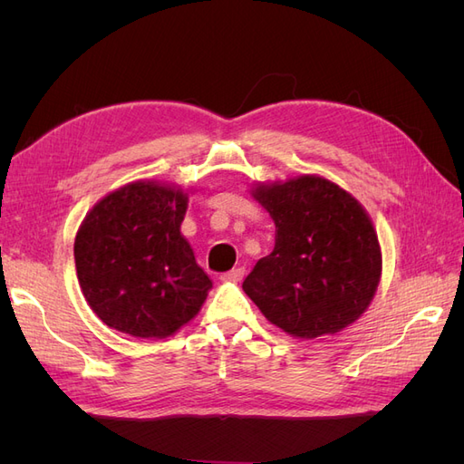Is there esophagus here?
<instances>
[{"label":"esophagus","instance_id":"obj_1","mask_svg":"<svg viewBox=\"0 0 464 464\" xmlns=\"http://www.w3.org/2000/svg\"><path fill=\"white\" fill-rule=\"evenodd\" d=\"M244 275H246L244 266H236V269H230L228 273H224L222 280H230V283H240V280L244 278Z\"/></svg>","mask_w":464,"mask_h":464}]
</instances>
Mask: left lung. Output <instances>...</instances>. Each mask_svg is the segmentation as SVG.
Masks as SVG:
<instances>
[{
	"mask_svg": "<svg viewBox=\"0 0 464 464\" xmlns=\"http://www.w3.org/2000/svg\"><path fill=\"white\" fill-rule=\"evenodd\" d=\"M256 198L275 220V249L246 276L244 292L273 325L302 339L354 323L382 276V249L362 205L315 176L261 186Z\"/></svg>",
	"mask_w": 464,
	"mask_h": 464,
	"instance_id": "8db88e82",
	"label": "left lung"
}]
</instances>
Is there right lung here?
<instances>
[{
  "label": "right lung",
  "instance_id": "obj_1",
  "mask_svg": "<svg viewBox=\"0 0 464 464\" xmlns=\"http://www.w3.org/2000/svg\"><path fill=\"white\" fill-rule=\"evenodd\" d=\"M186 208L179 189L135 181L106 195L82 220L77 278L108 327L162 339L201 310L213 283L179 234Z\"/></svg>",
  "mask_w": 464,
  "mask_h": 464
}]
</instances>
